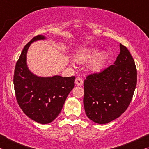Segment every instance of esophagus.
Segmentation results:
<instances>
[{
  "label": "esophagus",
  "mask_w": 149,
  "mask_h": 149,
  "mask_svg": "<svg viewBox=\"0 0 149 149\" xmlns=\"http://www.w3.org/2000/svg\"><path fill=\"white\" fill-rule=\"evenodd\" d=\"M75 84H76L78 86H81V85L84 84V81H83L82 78L80 77H77L76 79H75Z\"/></svg>",
  "instance_id": "obj_1"
}]
</instances>
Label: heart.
<instances>
[{
    "instance_id": "obj_1",
    "label": "heart",
    "mask_w": 149,
    "mask_h": 149,
    "mask_svg": "<svg viewBox=\"0 0 149 149\" xmlns=\"http://www.w3.org/2000/svg\"><path fill=\"white\" fill-rule=\"evenodd\" d=\"M99 50L97 48H90L81 50L75 55V60L78 63H85L89 62L93 58L99 53ZM107 55L105 52H102L91 61L89 65V69L92 72H99L104 68L107 62Z\"/></svg>"
}]
</instances>
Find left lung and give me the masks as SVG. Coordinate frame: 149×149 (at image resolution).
<instances>
[{"label":"left lung","mask_w":149,"mask_h":149,"mask_svg":"<svg viewBox=\"0 0 149 149\" xmlns=\"http://www.w3.org/2000/svg\"><path fill=\"white\" fill-rule=\"evenodd\" d=\"M114 64L99 73L87 75L84 81V104L87 117L105 124L120 117L129 107L137 85V69L126 47Z\"/></svg>","instance_id":"obj_1"}]
</instances>
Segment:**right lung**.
<instances>
[{
  "label": "right lung",
  "instance_id": "obj_1",
  "mask_svg": "<svg viewBox=\"0 0 149 149\" xmlns=\"http://www.w3.org/2000/svg\"><path fill=\"white\" fill-rule=\"evenodd\" d=\"M43 35L34 37L26 45L16 64L14 91L22 111L31 120L42 124L52 122L59 115L65 99L75 85V76L38 77L27 65V52L31 42L45 39Z\"/></svg>",
  "mask_w": 149,
  "mask_h": 149
}]
</instances>
